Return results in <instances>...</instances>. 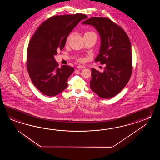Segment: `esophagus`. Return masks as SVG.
<instances>
[{"label":"esophagus","mask_w":160,"mask_h":160,"mask_svg":"<svg viewBox=\"0 0 160 160\" xmlns=\"http://www.w3.org/2000/svg\"><path fill=\"white\" fill-rule=\"evenodd\" d=\"M77 68H85V66H81V65H79L78 66H77Z\"/></svg>","instance_id":"esophagus-1"}]
</instances>
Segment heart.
I'll list each match as a JSON object with an SVG mask.
<instances>
[{
    "label": "heart",
    "mask_w": 160,
    "mask_h": 160,
    "mask_svg": "<svg viewBox=\"0 0 160 160\" xmlns=\"http://www.w3.org/2000/svg\"><path fill=\"white\" fill-rule=\"evenodd\" d=\"M72 34H70L68 37L67 39H66V42H68L69 39H70V38L72 37ZM95 37L97 38V34H95V32H94V31H86V32H85V34H84V37ZM78 60L79 62L83 61V59H82V58L79 59Z\"/></svg>",
    "instance_id": "obj_1"
}]
</instances>
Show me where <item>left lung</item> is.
Here are the masks:
<instances>
[{"label":"left lung","instance_id":"left-lung-1","mask_svg":"<svg viewBox=\"0 0 160 160\" xmlns=\"http://www.w3.org/2000/svg\"><path fill=\"white\" fill-rule=\"evenodd\" d=\"M83 24L95 27L101 39L95 61L105 64L102 72L92 68L90 88L102 98H110L122 90L132 75V54L129 38L125 31L109 18L92 17Z\"/></svg>","mask_w":160,"mask_h":160}]
</instances>
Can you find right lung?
<instances>
[{"label":"right lung","instance_id":"right-lung-1","mask_svg":"<svg viewBox=\"0 0 160 160\" xmlns=\"http://www.w3.org/2000/svg\"><path fill=\"white\" fill-rule=\"evenodd\" d=\"M87 18L82 14L52 17L31 38L27 48V70L33 84L44 95L53 97L68 87V79L74 69L67 65L59 68L54 55L64 48L73 28Z\"/></svg>","mask_w":160,"mask_h":160}]
</instances>
